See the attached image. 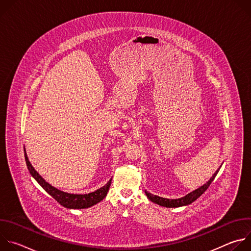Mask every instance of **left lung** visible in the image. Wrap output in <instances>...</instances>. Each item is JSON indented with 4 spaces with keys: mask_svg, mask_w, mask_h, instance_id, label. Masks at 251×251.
Wrapping results in <instances>:
<instances>
[{
    "mask_svg": "<svg viewBox=\"0 0 251 251\" xmlns=\"http://www.w3.org/2000/svg\"><path fill=\"white\" fill-rule=\"evenodd\" d=\"M220 169L213 174V176H211L210 180L204 184L203 186H201V188L197 189L196 191L188 194L186 197L184 198H181V199H176V200H169V199H165V198H161V197H158V196H155V195H152L148 192L145 191V194L146 196L148 197V199L150 201H152L153 202L155 203H158L162 206H166V207H178V206H183V205H187V204H190L192 203L193 201H195L197 199H199L207 189L208 187L210 186L211 182L214 180V177H216V176L218 175Z\"/></svg>",
    "mask_w": 251,
    "mask_h": 251,
    "instance_id": "8db88e82",
    "label": "left lung"
}]
</instances>
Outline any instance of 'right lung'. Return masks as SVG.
<instances>
[{"mask_svg":"<svg viewBox=\"0 0 251 251\" xmlns=\"http://www.w3.org/2000/svg\"><path fill=\"white\" fill-rule=\"evenodd\" d=\"M25 163H26V166H27V169H28L30 175L35 178V180H37V182L44 188V190L48 194H50L58 203H60L61 205H63L67 208H86V207L96 204L97 202H99L106 197V195H107V193H108V190L110 188V185H111L112 178L104 187H102V188L98 189L97 191L90 193V194L74 195V194L64 193V192H61V191L55 189L54 187L50 186L49 183H47L44 180V178L38 174V172L33 169L31 164L29 163L25 152Z\"/></svg>","mask_w":251,"mask_h":251,"instance_id":"add662e5","label":"right lung"}]
</instances>
